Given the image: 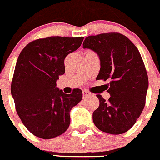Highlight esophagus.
<instances>
[{
    "instance_id": "esophagus-1",
    "label": "esophagus",
    "mask_w": 160,
    "mask_h": 160,
    "mask_svg": "<svg viewBox=\"0 0 160 160\" xmlns=\"http://www.w3.org/2000/svg\"><path fill=\"white\" fill-rule=\"evenodd\" d=\"M89 96H90V92H88V91H87V90H83V98H86V97H89Z\"/></svg>"
}]
</instances>
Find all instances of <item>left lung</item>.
Instances as JSON below:
<instances>
[{"label": "left lung", "mask_w": 160, "mask_h": 160, "mask_svg": "<svg viewBox=\"0 0 160 160\" xmlns=\"http://www.w3.org/2000/svg\"><path fill=\"white\" fill-rule=\"evenodd\" d=\"M83 48L99 56L100 70L97 80H110L108 101L97 95L100 105L93 113L94 124L107 133H124L135 124L145 107L149 80L140 53L119 33L87 37Z\"/></svg>", "instance_id": "obj_1"}]
</instances>
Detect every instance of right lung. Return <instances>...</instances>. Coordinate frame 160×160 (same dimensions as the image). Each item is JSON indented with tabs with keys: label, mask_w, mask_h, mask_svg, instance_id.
<instances>
[{
	"label": "right lung",
	"mask_w": 160,
	"mask_h": 160,
	"mask_svg": "<svg viewBox=\"0 0 160 160\" xmlns=\"http://www.w3.org/2000/svg\"><path fill=\"white\" fill-rule=\"evenodd\" d=\"M83 40L58 36L38 39L28 43L18 57L11 95L23 124L36 137L52 139L70 126V110L81 101L83 93L74 89L66 94L56 83L65 73V58Z\"/></svg>",
	"instance_id": "add662e5"
}]
</instances>
